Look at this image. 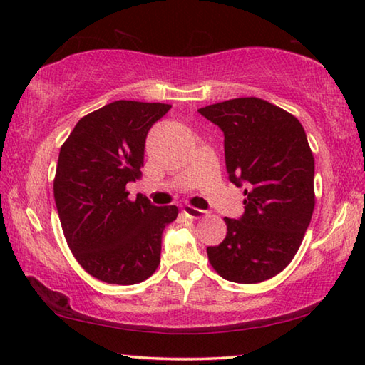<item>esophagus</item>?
I'll use <instances>...</instances> for the list:
<instances>
[{
  "label": "esophagus",
  "mask_w": 365,
  "mask_h": 365,
  "mask_svg": "<svg viewBox=\"0 0 365 365\" xmlns=\"http://www.w3.org/2000/svg\"><path fill=\"white\" fill-rule=\"evenodd\" d=\"M183 212L187 214L190 219H201L206 215V211H202V209H196L193 206H183Z\"/></svg>",
  "instance_id": "34e87169"
}]
</instances>
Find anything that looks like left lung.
<instances>
[{
  "instance_id": "1",
  "label": "left lung",
  "mask_w": 365,
  "mask_h": 365,
  "mask_svg": "<svg viewBox=\"0 0 365 365\" xmlns=\"http://www.w3.org/2000/svg\"><path fill=\"white\" fill-rule=\"evenodd\" d=\"M224 132L230 182L245 183V214L225 217L227 235L207 246L222 279L235 283L269 280L299 250L311 222L314 156L299 120L261 98H235L197 109Z\"/></svg>"
}]
</instances>
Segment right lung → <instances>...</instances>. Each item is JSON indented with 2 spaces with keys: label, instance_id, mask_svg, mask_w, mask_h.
<instances>
[{
  "label": "right lung",
  "instance_id": "add662e5",
  "mask_svg": "<svg viewBox=\"0 0 365 365\" xmlns=\"http://www.w3.org/2000/svg\"><path fill=\"white\" fill-rule=\"evenodd\" d=\"M164 103L114 101L86 114L61 146L53 190L66 242L95 279L135 285L156 272L165 225L177 206L130 200L127 183L141 177L145 141Z\"/></svg>",
  "mask_w": 365,
  "mask_h": 365
}]
</instances>
